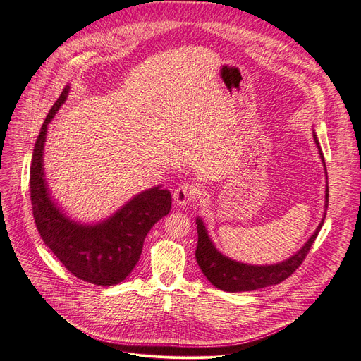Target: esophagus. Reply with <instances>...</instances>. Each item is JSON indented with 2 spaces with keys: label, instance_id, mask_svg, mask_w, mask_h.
<instances>
[{
  "label": "esophagus",
  "instance_id": "esophagus-1",
  "mask_svg": "<svg viewBox=\"0 0 361 361\" xmlns=\"http://www.w3.org/2000/svg\"><path fill=\"white\" fill-rule=\"evenodd\" d=\"M199 197V189L196 188L195 184L190 183H183L180 184L178 188L173 192V202L177 205H185L190 204Z\"/></svg>",
  "mask_w": 361,
  "mask_h": 361
}]
</instances>
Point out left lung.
I'll return each mask as SVG.
<instances>
[{"mask_svg": "<svg viewBox=\"0 0 361 361\" xmlns=\"http://www.w3.org/2000/svg\"><path fill=\"white\" fill-rule=\"evenodd\" d=\"M314 140L318 147L319 157L323 160V165L326 169V162L322 149H319V142L317 140V135L314 132ZM327 177V169H326ZM329 207V185H326V209ZM326 212L322 223L318 224L317 231L295 256L290 259L275 263V264H264V266H256V264H245L235 262L229 257L223 256L221 252L211 243L208 236V232L205 229V224L201 219H196L197 224V247H196V262L201 268L202 274L208 278V281L223 290V291H251L263 287H269L283 283L293 272H295L302 262L305 260L306 255H308L315 238L318 236L319 229L324 223Z\"/></svg>", "mask_w": 361, "mask_h": 361, "instance_id": "8db88e82", "label": "left lung"}]
</instances>
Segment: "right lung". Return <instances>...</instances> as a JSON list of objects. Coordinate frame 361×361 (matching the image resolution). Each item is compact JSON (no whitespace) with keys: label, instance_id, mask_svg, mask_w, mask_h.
<instances>
[{"label":"right lung","instance_id":"obj_1","mask_svg":"<svg viewBox=\"0 0 361 361\" xmlns=\"http://www.w3.org/2000/svg\"><path fill=\"white\" fill-rule=\"evenodd\" d=\"M66 86L53 104L35 141L31 160V204L37 231L53 255L77 278L95 286L122 283L138 263L144 239L171 211V193L160 185L137 195L114 216L98 224L66 217L50 199L43 169L47 125L68 97Z\"/></svg>","mask_w":361,"mask_h":361}]
</instances>
